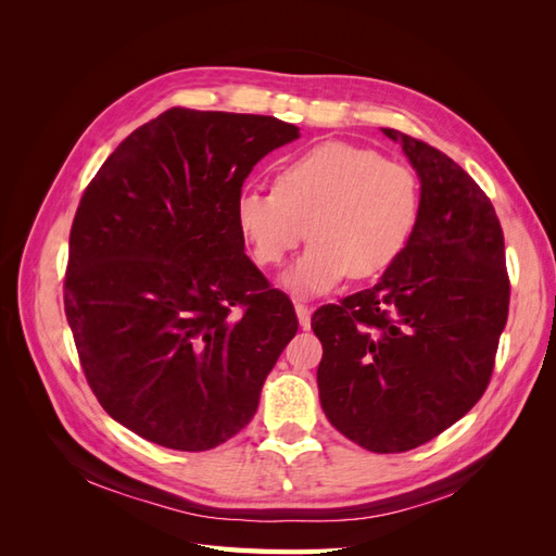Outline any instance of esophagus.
I'll list each match as a JSON object with an SVG mask.
<instances>
[{
    "label": "esophagus",
    "mask_w": 556,
    "mask_h": 556,
    "mask_svg": "<svg viewBox=\"0 0 556 556\" xmlns=\"http://www.w3.org/2000/svg\"><path fill=\"white\" fill-rule=\"evenodd\" d=\"M294 311H296V317H299V325L304 327V329H308L311 327V308L306 304H301V301H296Z\"/></svg>",
    "instance_id": "34e87169"
}]
</instances>
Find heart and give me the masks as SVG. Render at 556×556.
Segmentation results:
<instances>
[{
	"instance_id": "obj_1",
	"label": "heart",
	"mask_w": 556,
	"mask_h": 556,
	"mask_svg": "<svg viewBox=\"0 0 556 556\" xmlns=\"http://www.w3.org/2000/svg\"><path fill=\"white\" fill-rule=\"evenodd\" d=\"M419 217V185L399 162L345 141H325L285 162L274 192L248 190L237 225L260 266H278L313 243L282 278L294 294H319L345 276L364 280L390 268Z\"/></svg>"
}]
</instances>
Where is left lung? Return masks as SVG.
Masks as SVG:
<instances>
[{
	"label": "left lung",
	"instance_id": "1",
	"mask_svg": "<svg viewBox=\"0 0 556 556\" xmlns=\"http://www.w3.org/2000/svg\"><path fill=\"white\" fill-rule=\"evenodd\" d=\"M419 178L408 245L374 288L317 308L319 403L364 450L435 439L484 394L508 319L510 282L496 211L441 150L396 129Z\"/></svg>",
	"mask_w": 556,
	"mask_h": 556
}]
</instances>
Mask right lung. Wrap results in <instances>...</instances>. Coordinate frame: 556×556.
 Wrapping results in <instances>:
<instances>
[{
  "label": "right lung",
  "mask_w": 556,
  "mask_h": 556,
  "mask_svg": "<svg viewBox=\"0 0 556 556\" xmlns=\"http://www.w3.org/2000/svg\"><path fill=\"white\" fill-rule=\"evenodd\" d=\"M294 139L271 115L169 109L83 192L66 323L97 401L150 443L204 452L237 435L294 339L292 301L268 288L237 225L252 166Z\"/></svg>",
  "instance_id": "1"
}]
</instances>
